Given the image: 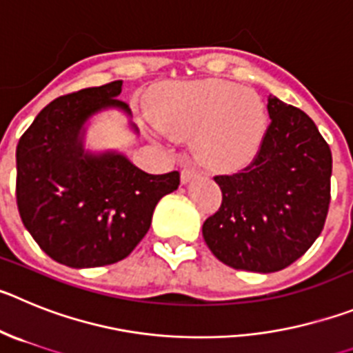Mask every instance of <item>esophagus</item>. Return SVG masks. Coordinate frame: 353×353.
I'll use <instances>...</instances> for the list:
<instances>
[{
  "label": "esophagus",
  "instance_id": "obj_1",
  "mask_svg": "<svg viewBox=\"0 0 353 353\" xmlns=\"http://www.w3.org/2000/svg\"><path fill=\"white\" fill-rule=\"evenodd\" d=\"M196 176H199V170H196L195 167H192V165H184L183 170H181V183H190V181Z\"/></svg>",
  "mask_w": 353,
  "mask_h": 353
}]
</instances>
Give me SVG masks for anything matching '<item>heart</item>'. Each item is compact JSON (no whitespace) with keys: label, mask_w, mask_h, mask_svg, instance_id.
Here are the masks:
<instances>
[{"label":"heart","mask_w":353,"mask_h":353,"mask_svg":"<svg viewBox=\"0 0 353 353\" xmlns=\"http://www.w3.org/2000/svg\"><path fill=\"white\" fill-rule=\"evenodd\" d=\"M153 110L158 126L174 137L195 131L196 158L216 170L252 161L268 128L259 94L220 79L170 82L154 93Z\"/></svg>","instance_id":"1"}]
</instances>
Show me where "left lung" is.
Returning <instances> with one entry per match:
<instances>
[{
    "instance_id": "8db88e82",
    "label": "left lung",
    "mask_w": 353,
    "mask_h": 353,
    "mask_svg": "<svg viewBox=\"0 0 353 353\" xmlns=\"http://www.w3.org/2000/svg\"><path fill=\"white\" fill-rule=\"evenodd\" d=\"M268 112L271 123L252 163L214 176L221 205L202 225L212 255L241 271H281L301 259L331 202V148L313 119L274 97Z\"/></svg>"
}]
</instances>
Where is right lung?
Returning <instances> with one entry per match:
<instances>
[{
	"instance_id": "right-lung-1",
	"label": "right lung",
	"mask_w": 353,
	"mask_h": 353,
	"mask_svg": "<svg viewBox=\"0 0 353 353\" xmlns=\"http://www.w3.org/2000/svg\"><path fill=\"white\" fill-rule=\"evenodd\" d=\"M123 81L63 94L40 110L19 139L15 199L37 244L68 268H101L126 259L151 227L158 200L179 186V172L148 174L123 154H90L82 126L119 107Z\"/></svg>"
}]
</instances>
